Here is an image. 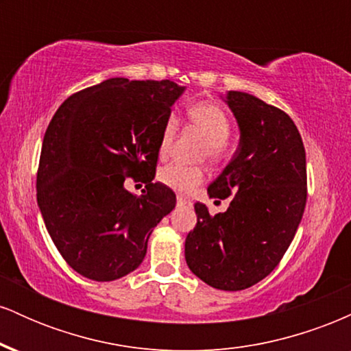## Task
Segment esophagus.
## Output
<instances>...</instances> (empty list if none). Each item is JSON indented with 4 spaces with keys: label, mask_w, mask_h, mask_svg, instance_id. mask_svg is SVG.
I'll use <instances>...</instances> for the list:
<instances>
[{
    "label": "esophagus",
    "mask_w": 351,
    "mask_h": 351,
    "mask_svg": "<svg viewBox=\"0 0 351 351\" xmlns=\"http://www.w3.org/2000/svg\"><path fill=\"white\" fill-rule=\"evenodd\" d=\"M176 203H178V206H184V204H191V201L184 198V196H178V198H176Z\"/></svg>",
    "instance_id": "34e87169"
}]
</instances>
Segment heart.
I'll list each match as a JSON object with an SVG mask.
<instances>
[{
	"mask_svg": "<svg viewBox=\"0 0 351 351\" xmlns=\"http://www.w3.org/2000/svg\"><path fill=\"white\" fill-rule=\"evenodd\" d=\"M186 120L206 140L208 158L213 160V162L223 158L224 150H226V142L231 136V122H229L223 108L215 106V104H196V106L188 108ZM176 130H178V119L175 115H170L163 125L162 136H160V156H165L170 150ZM158 181L163 186L170 188L173 191L188 195L203 183L204 170L199 167L170 163L160 168Z\"/></svg>",
	"mask_w": 351,
	"mask_h": 351,
	"instance_id": "1",
	"label": "heart"
}]
</instances>
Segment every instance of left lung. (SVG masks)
I'll list each match as a JSON object with an SVG mask.
<instances>
[{"label": "left lung", "mask_w": 351, "mask_h": 351, "mask_svg": "<svg viewBox=\"0 0 351 351\" xmlns=\"http://www.w3.org/2000/svg\"><path fill=\"white\" fill-rule=\"evenodd\" d=\"M224 102L239 125V145L208 195L231 196V203L215 216L195 204L198 223L184 257L211 287L244 291L267 277L291 245L307 203V167L302 136L284 110L237 90Z\"/></svg>", "instance_id": "obj_1"}]
</instances>
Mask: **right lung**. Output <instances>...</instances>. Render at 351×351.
Masks as SVG:
<instances>
[{"mask_svg":"<svg viewBox=\"0 0 351 351\" xmlns=\"http://www.w3.org/2000/svg\"><path fill=\"white\" fill-rule=\"evenodd\" d=\"M184 87L114 77L64 100L44 135L38 206L60 256L80 276L108 282L135 271L153 228L176 196L153 183L163 125ZM143 176L136 197L123 186Z\"/></svg>","mask_w":351,"mask_h":351,"instance_id":"1","label":"right lung"}]
</instances>
